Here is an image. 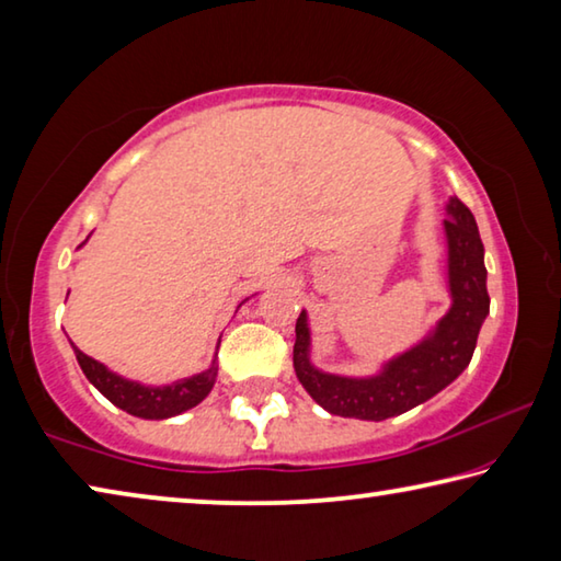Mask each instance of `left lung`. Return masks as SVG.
I'll return each mask as SVG.
<instances>
[{"mask_svg": "<svg viewBox=\"0 0 561 561\" xmlns=\"http://www.w3.org/2000/svg\"><path fill=\"white\" fill-rule=\"evenodd\" d=\"M445 215L450 309L417 344L383 360L376 374L321 371L311 360L309 314H299L294 371L324 411L358 421H386L425 403L468 368L482 321L490 314L485 247L472 213L455 195L445 205Z\"/></svg>", "mask_w": 561, "mask_h": 561, "instance_id": "obj_1", "label": "left lung"}]
</instances>
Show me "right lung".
<instances>
[{
    "mask_svg": "<svg viewBox=\"0 0 561 561\" xmlns=\"http://www.w3.org/2000/svg\"><path fill=\"white\" fill-rule=\"evenodd\" d=\"M87 242H81L79 250ZM217 346H220V341H217ZM71 348L76 354V360H79L83 376L89 378V383L96 386L113 405L121 408V411H126L136 417H144V421H165V417L190 411V408H195L197 403L205 401L207 393L213 391V386L217 381V354L213 358V364L201 374L180 378V381L165 383V386H148L111 371L108 366H103L101 360L87 356L73 344Z\"/></svg>",
    "mask_w": 561,
    "mask_h": 561,
    "instance_id": "1",
    "label": "right lung"
}]
</instances>
